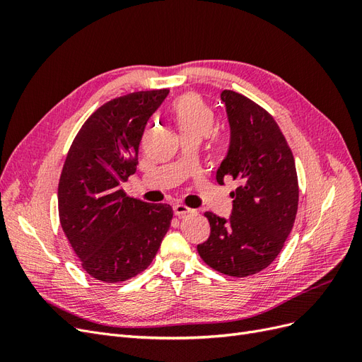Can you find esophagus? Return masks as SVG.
Masks as SVG:
<instances>
[{"label": "esophagus", "mask_w": 362, "mask_h": 362, "mask_svg": "<svg viewBox=\"0 0 362 362\" xmlns=\"http://www.w3.org/2000/svg\"><path fill=\"white\" fill-rule=\"evenodd\" d=\"M173 213H175V216L182 217V216H185V214L193 213V210H192V208H189V206L182 205V204H175V205H173Z\"/></svg>", "instance_id": "34e87169"}]
</instances>
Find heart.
<instances>
[{"instance_id":"obj_1","label":"heart","mask_w":362,"mask_h":362,"mask_svg":"<svg viewBox=\"0 0 362 362\" xmlns=\"http://www.w3.org/2000/svg\"><path fill=\"white\" fill-rule=\"evenodd\" d=\"M173 120L181 137L202 139L211 134L214 128V112L201 96L187 93L178 98L172 105Z\"/></svg>"}]
</instances>
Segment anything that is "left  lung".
Listing matches in <instances>:
<instances>
[{
	"instance_id": "8db88e82",
	"label": "left lung",
	"mask_w": 362,
	"mask_h": 362,
	"mask_svg": "<svg viewBox=\"0 0 362 362\" xmlns=\"http://www.w3.org/2000/svg\"><path fill=\"white\" fill-rule=\"evenodd\" d=\"M221 98L231 137L216 180L233 178L238 187L228 218L205 213L211 233L198 252L211 269L243 278L272 264L290 235L299 204L298 173L286 137L264 108L233 90Z\"/></svg>"
}]
</instances>
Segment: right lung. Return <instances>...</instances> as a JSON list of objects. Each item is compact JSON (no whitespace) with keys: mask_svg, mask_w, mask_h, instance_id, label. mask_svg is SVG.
<instances>
[{"mask_svg":"<svg viewBox=\"0 0 362 362\" xmlns=\"http://www.w3.org/2000/svg\"><path fill=\"white\" fill-rule=\"evenodd\" d=\"M168 89L134 92L105 103L75 136L59 181V217L83 269L117 284L144 272L157 255L172 206L127 196L141 136Z\"/></svg>","mask_w":362,"mask_h":362,"instance_id":"obj_1","label":"right lung"}]
</instances>
